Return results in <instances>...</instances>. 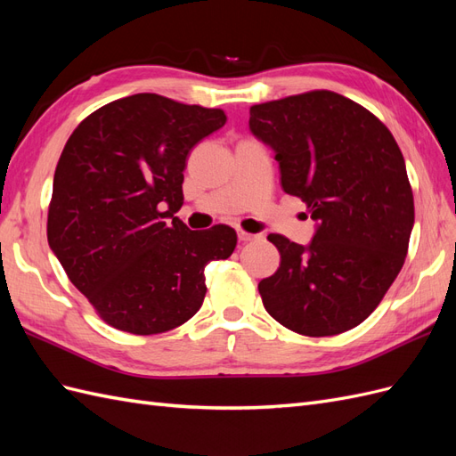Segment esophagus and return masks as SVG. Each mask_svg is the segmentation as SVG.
Instances as JSON below:
<instances>
[{"label":"esophagus","mask_w":456,"mask_h":456,"mask_svg":"<svg viewBox=\"0 0 456 456\" xmlns=\"http://www.w3.org/2000/svg\"><path fill=\"white\" fill-rule=\"evenodd\" d=\"M238 240H240L241 243H247V241H253V240H256V236H255V233H249V232L238 230Z\"/></svg>","instance_id":"esophagus-1"}]
</instances>
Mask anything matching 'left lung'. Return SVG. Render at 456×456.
Instances as JSON below:
<instances>
[{"label": "left lung", "instance_id": "left-lung-1", "mask_svg": "<svg viewBox=\"0 0 456 456\" xmlns=\"http://www.w3.org/2000/svg\"><path fill=\"white\" fill-rule=\"evenodd\" d=\"M249 129L280 163L281 188L315 220L308 245L278 233L281 265L258 283L266 312L306 337L365 322L402 270L415 224L405 159L369 110L333 91L251 106Z\"/></svg>", "mask_w": 456, "mask_h": 456}]
</instances>
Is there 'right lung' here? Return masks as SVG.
I'll use <instances>...</instances> for the list:
<instances>
[{"label":"right lung","instance_id":"add662e5","mask_svg":"<svg viewBox=\"0 0 456 456\" xmlns=\"http://www.w3.org/2000/svg\"><path fill=\"white\" fill-rule=\"evenodd\" d=\"M226 123L223 110L154 93L96 110L68 139L53 178L47 241L102 320L133 335L188 322L205 266L236 249V230H190L181 209L186 159Z\"/></svg>","mask_w":456,"mask_h":456}]
</instances>
